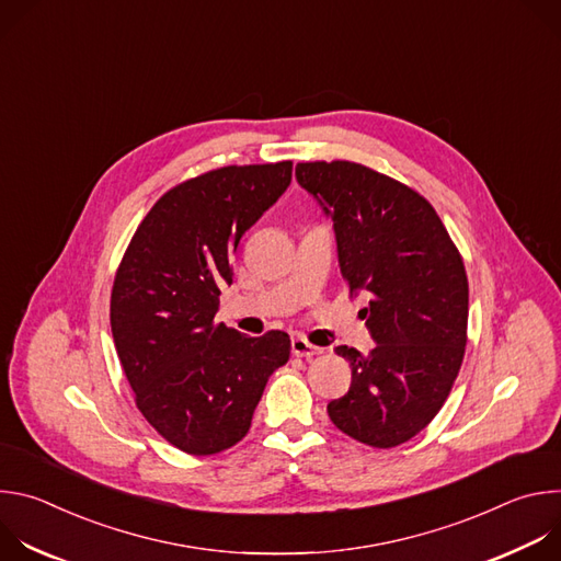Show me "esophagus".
Wrapping results in <instances>:
<instances>
[{
    "label": "esophagus",
    "mask_w": 561,
    "mask_h": 561,
    "mask_svg": "<svg viewBox=\"0 0 561 561\" xmlns=\"http://www.w3.org/2000/svg\"><path fill=\"white\" fill-rule=\"evenodd\" d=\"M290 351H293L295 357H306V359H310V357H314V355H319V353H324V348L308 344L304 337H293Z\"/></svg>",
    "instance_id": "esophagus-1"
}]
</instances>
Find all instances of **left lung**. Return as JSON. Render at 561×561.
<instances>
[{"label":"left lung","instance_id":"1","mask_svg":"<svg viewBox=\"0 0 561 561\" xmlns=\"http://www.w3.org/2000/svg\"><path fill=\"white\" fill-rule=\"evenodd\" d=\"M297 184L333 219L337 257L375 346H337L353 381L329 404L353 439L392 448L444 407L466 348L468 279L435 208L409 186L353 162H306Z\"/></svg>","mask_w":561,"mask_h":561}]
</instances>
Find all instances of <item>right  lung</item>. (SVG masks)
<instances>
[{
    "instance_id": "1",
    "label": "right lung",
    "mask_w": 561,
    "mask_h": 561,
    "mask_svg": "<svg viewBox=\"0 0 561 561\" xmlns=\"http://www.w3.org/2000/svg\"><path fill=\"white\" fill-rule=\"evenodd\" d=\"M293 162L226 167L188 180L139 224L111 295V329L148 424L188 455L242 439L290 337L215 322L244 232L290 186Z\"/></svg>"
}]
</instances>
